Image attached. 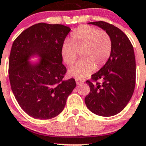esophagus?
Listing matches in <instances>:
<instances>
[{"mask_svg":"<svg viewBox=\"0 0 146 146\" xmlns=\"http://www.w3.org/2000/svg\"><path fill=\"white\" fill-rule=\"evenodd\" d=\"M75 81H76V83H77V85H80V83L83 82V81L80 80H79V79H76Z\"/></svg>","mask_w":146,"mask_h":146,"instance_id":"obj_1","label":"esophagus"}]
</instances>
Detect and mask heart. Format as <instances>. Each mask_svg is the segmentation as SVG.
Segmentation results:
<instances>
[{"instance_id":"heart-1","label":"heart","mask_w":146,"mask_h":146,"mask_svg":"<svg viewBox=\"0 0 146 146\" xmlns=\"http://www.w3.org/2000/svg\"><path fill=\"white\" fill-rule=\"evenodd\" d=\"M112 50L111 38L104 31L89 25L77 28L61 46V57L66 65L74 64L80 55V61L69 70V74L77 79L87 77L95 69L106 64Z\"/></svg>"}]
</instances>
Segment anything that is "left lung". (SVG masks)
Instances as JSON below:
<instances>
[{"mask_svg": "<svg viewBox=\"0 0 146 146\" xmlns=\"http://www.w3.org/2000/svg\"><path fill=\"white\" fill-rule=\"evenodd\" d=\"M88 24L101 28L111 38V53L106 64L87 80L90 93L85 98L89 110L100 116L109 117L124 109L135 87L136 64L133 46L126 35L117 27L99 21ZM101 79L102 83L97 80Z\"/></svg>", "mask_w": 146, "mask_h": 146, "instance_id": "1", "label": "left lung"}]
</instances>
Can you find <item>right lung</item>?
Masks as SVG:
<instances>
[{
  "label": "right lung",
  "mask_w": 146,
  "mask_h": 146,
  "mask_svg": "<svg viewBox=\"0 0 146 146\" xmlns=\"http://www.w3.org/2000/svg\"><path fill=\"white\" fill-rule=\"evenodd\" d=\"M71 31L59 24L38 23L22 32L13 42L9 63L11 90L20 108L36 119H50L60 114L74 79L63 80L66 69L62 64L61 46ZM33 56L37 63L28 60Z\"/></svg>",
  "instance_id": "add662e5"
}]
</instances>
